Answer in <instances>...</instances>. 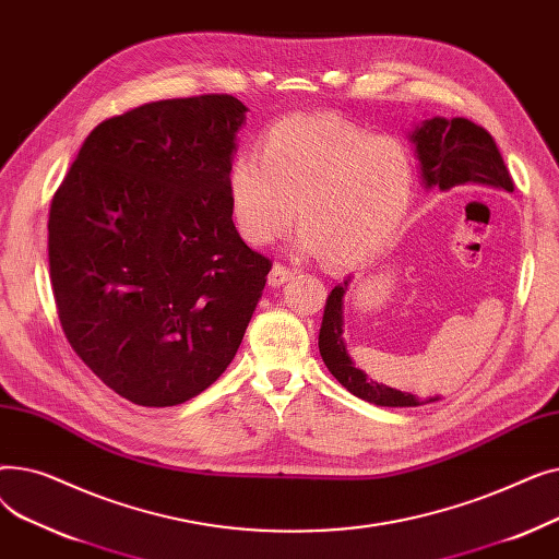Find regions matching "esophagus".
Returning <instances> with one entry per match:
<instances>
[{
    "mask_svg": "<svg viewBox=\"0 0 559 559\" xmlns=\"http://www.w3.org/2000/svg\"><path fill=\"white\" fill-rule=\"evenodd\" d=\"M292 276H295V272H292L289 267H285V264H274L270 276H267V283H270L272 287H281V285H285Z\"/></svg>",
    "mask_w": 559,
    "mask_h": 559,
    "instance_id": "34e87169",
    "label": "esophagus"
}]
</instances>
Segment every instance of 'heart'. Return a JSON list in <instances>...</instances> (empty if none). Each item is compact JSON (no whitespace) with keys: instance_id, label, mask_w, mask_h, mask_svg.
<instances>
[{"instance_id":"heart-1","label":"heart","mask_w":559,"mask_h":559,"mask_svg":"<svg viewBox=\"0 0 559 559\" xmlns=\"http://www.w3.org/2000/svg\"><path fill=\"white\" fill-rule=\"evenodd\" d=\"M415 192L405 144L373 138L335 115H292L260 140V158L240 154L228 169L233 222L249 245H270L292 226L295 249L356 267L399 233Z\"/></svg>"}]
</instances>
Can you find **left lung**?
<instances>
[{
	"instance_id": "8db88e82",
	"label": "left lung",
	"mask_w": 559,
	"mask_h": 559,
	"mask_svg": "<svg viewBox=\"0 0 559 559\" xmlns=\"http://www.w3.org/2000/svg\"><path fill=\"white\" fill-rule=\"evenodd\" d=\"M407 140L415 146L419 160V174L424 190H442L460 186H485L512 192L514 183L503 163L501 152L493 138L478 124L464 120V117H430L407 133ZM350 278L335 285L326 299L324 319L319 331V354L329 371L340 380L350 394L362 401L383 407H417L424 403L439 401L430 396L426 401L376 383L362 369L356 367L346 350L344 340V295Z\"/></svg>"
}]
</instances>
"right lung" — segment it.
Returning <instances> with one entry per match:
<instances>
[{
    "mask_svg": "<svg viewBox=\"0 0 559 559\" xmlns=\"http://www.w3.org/2000/svg\"><path fill=\"white\" fill-rule=\"evenodd\" d=\"M247 106H138L85 138L49 211V276L76 356L144 407L211 388L272 270L233 224L228 169Z\"/></svg>",
    "mask_w": 559,
    "mask_h": 559,
    "instance_id": "obj_1",
    "label": "right lung"
}]
</instances>
